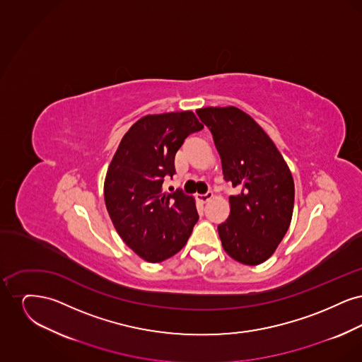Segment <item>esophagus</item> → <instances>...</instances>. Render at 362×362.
I'll return each instance as SVG.
<instances>
[{"mask_svg":"<svg viewBox=\"0 0 362 362\" xmlns=\"http://www.w3.org/2000/svg\"><path fill=\"white\" fill-rule=\"evenodd\" d=\"M213 198V192H206V194H201L198 195V201L202 202V204H206L210 199Z\"/></svg>","mask_w":362,"mask_h":362,"instance_id":"obj_1","label":"esophagus"}]
</instances>
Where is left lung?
Listing matches in <instances>:
<instances>
[{"label":"left lung","instance_id":"1","mask_svg":"<svg viewBox=\"0 0 362 362\" xmlns=\"http://www.w3.org/2000/svg\"><path fill=\"white\" fill-rule=\"evenodd\" d=\"M197 114L213 134L225 180L241 189L229 197V217L218 225L223 248L243 264H260L292 221V173L272 138L240 108L205 107Z\"/></svg>","mask_w":362,"mask_h":362}]
</instances>
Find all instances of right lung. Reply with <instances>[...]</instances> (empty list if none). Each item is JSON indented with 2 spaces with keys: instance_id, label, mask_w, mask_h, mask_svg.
Masks as SVG:
<instances>
[{
  "instance_id": "1",
  "label": "right lung",
  "mask_w": 362,
  "mask_h": 362,
  "mask_svg": "<svg viewBox=\"0 0 362 362\" xmlns=\"http://www.w3.org/2000/svg\"><path fill=\"white\" fill-rule=\"evenodd\" d=\"M192 111L145 115L122 138L104 180L110 218L139 258L158 263L189 240L198 213L192 197L163 192L175 173V155L191 133L199 132Z\"/></svg>"
}]
</instances>
